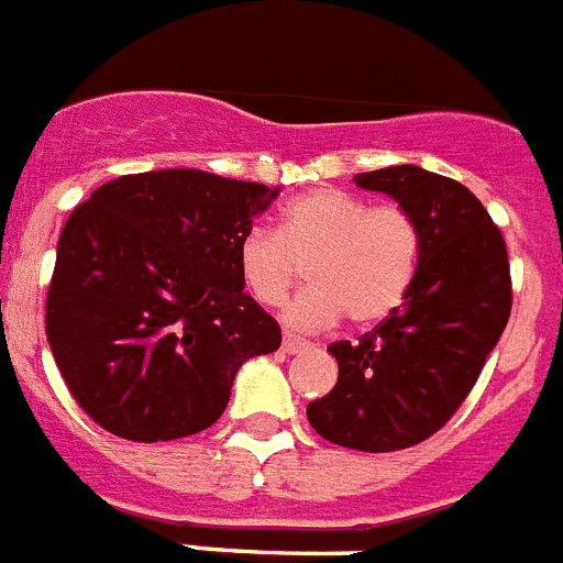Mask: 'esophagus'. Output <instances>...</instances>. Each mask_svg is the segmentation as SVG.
Returning a JSON list of instances; mask_svg holds the SVG:
<instances>
[{
	"label": "esophagus",
	"instance_id": "34e87169",
	"mask_svg": "<svg viewBox=\"0 0 563 563\" xmlns=\"http://www.w3.org/2000/svg\"><path fill=\"white\" fill-rule=\"evenodd\" d=\"M309 347H312V344H309L307 339H298V335H291V333L283 335V351L286 353H303L309 351Z\"/></svg>",
	"mask_w": 563,
	"mask_h": 563
}]
</instances>
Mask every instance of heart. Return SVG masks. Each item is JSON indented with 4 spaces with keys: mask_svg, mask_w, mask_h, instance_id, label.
<instances>
[{
    "mask_svg": "<svg viewBox=\"0 0 563 563\" xmlns=\"http://www.w3.org/2000/svg\"><path fill=\"white\" fill-rule=\"evenodd\" d=\"M236 263L245 289L265 307L289 298L307 265L312 286L286 309V321L298 330H321L342 316L376 324L409 295L420 230L397 203L368 207L344 189H312L283 207L277 233L247 230Z\"/></svg>",
    "mask_w": 563,
    "mask_h": 563,
    "instance_id": "1",
    "label": "heart"
}]
</instances>
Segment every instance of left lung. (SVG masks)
Listing matches in <instances>:
<instances>
[{
	"mask_svg": "<svg viewBox=\"0 0 563 563\" xmlns=\"http://www.w3.org/2000/svg\"><path fill=\"white\" fill-rule=\"evenodd\" d=\"M411 212L420 265L409 295L374 333L335 342L339 383L307 406L318 435L365 453L420 444L444 427L479 379L511 316V277L503 233L459 180L420 169L353 175Z\"/></svg>",
	"mask_w": 563,
	"mask_h": 563,
	"instance_id": "left-lung-1",
	"label": "left lung"
}]
</instances>
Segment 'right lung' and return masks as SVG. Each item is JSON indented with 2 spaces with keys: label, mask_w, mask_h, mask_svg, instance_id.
Returning <instances> with one entry per match:
<instances>
[{
  "label": "right lung",
  "mask_w": 563,
  "mask_h": 563,
  "mask_svg": "<svg viewBox=\"0 0 563 563\" xmlns=\"http://www.w3.org/2000/svg\"><path fill=\"white\" fill-rule=\"evenodd\" d=\"M280 187L201 169L122 175L75 207L57 242L46 339L66 388L128 441L212 427L236 371L280 347L239 274V239Z\"/></svg>",
  "instance_id": "right-lung-1"
}]
</instances>
